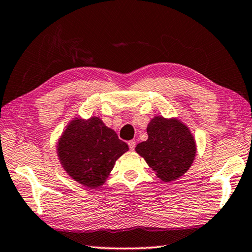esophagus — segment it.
<instances>
[{"label": "esophagus", "instance_id": "obj_1", "mask_svg": "<svg viewBox=\"0 0 252 252\" xmlns=\"http://www.w3.org/2000/svg\"><path fill=\"white\" fill-rule=\"evenodd\" d=\"M127 144H129L130 150H131V151H133V150H134V148H135V141H133V140H131V141L127 142Z\"/></svg>", "mask_w": 252, "mask_h": 252}]
</instances>
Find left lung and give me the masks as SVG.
Here are the masks:
<instances>
[{
  "mask_svg": "<svg viewBox=\"0 0 252 252\" xmlns=\"http://www.w3.org/2000/svg\"><path fill=\"white\" fill-rule=\"evenodd\" d=\"M147 132L148 140L136 144V153L163 182L182 177L192 165L197 153L189 127L177 118L157 116L149 122Z\"/></svg>",
  "mask_w": 252,
  "mask_h": 252,
  "instance_id": "8db88e82",
  "label": "left lung"
}]
</instances>
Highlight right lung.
<instances>
[{
    "instance_id": "add662e5",
    "label": "right lung",
    "mask_w": 252,
    "mask_h": 252,
    "mask_svg": "<svg viewBox=\"0 0 252 252\" xmlns=\"http://www.w3.org/2000/svg\"><path fill=\"white\" fill-rule=\"evenodd\" d=\"M129 150L126 142L97 117L73 118L62 132L57 153L64 171L83 187L99 188L116 161Z\"/></svg>"
}]
</instances>
